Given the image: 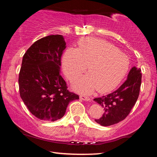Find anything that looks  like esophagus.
<instances>
[{
  "instance_id": "34e87169",
  "label": "esophagus",
  "mask_w": 157,
  "mask_h": 157,
  "mask_svg": "<svg viewBox=\"0 0 157 157\" xmlns=\"http://www.w3.org/2000/svg\"><path fill=\"white\" fill-rule=\"evenodd\" d=\"M79 98H80V99L85 100V101H90V100H91V98H90L88 96H86V95H80Z\"/></svg>"
}]
</instances>
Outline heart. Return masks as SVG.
I'll return each instance as SVG.
<instances>
[{
    "instance_id": "heart-1",
    "label": "heart",
    "mask_w": 157,
    "mask_h": 157,
    "mask_svg": "<svg viewBox=\"0 0 157 157\" xmlns=\"http://www.w3.org/2000/svg\"><path fill=\"white\" fill-rule=\"evenodd\" d=\"M84 75L73 84V89L83 94L98 90L105 93L118 86L127 73L128 57L109 42L95 38H84L79 42L78 48H69L63 57L66 75L71 82L82 73Z\"/></svg>"
}]
</instances>
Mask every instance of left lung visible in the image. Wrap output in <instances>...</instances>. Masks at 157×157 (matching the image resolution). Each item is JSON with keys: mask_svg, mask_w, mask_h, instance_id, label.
Here are the masks:
<instances>
[{"mask_svg": "<svg viewBox=\"0 0 157 157\" xmlns=\"http://www.w3.org/2000/svg\"><path fill=\"white\" fill-rule=\"evenodd\" d=\"M140 68H131L126 81L119 88L108 95L95 98L94 100L102 106L104 113L95 119L102 126H110L123 121L129 115L139 98L142 74Z\"/></svg>", "mask_w": 157, "mask_h": 157, "instance_id": "8db88e82", "label": "left lung"}]
</instances>
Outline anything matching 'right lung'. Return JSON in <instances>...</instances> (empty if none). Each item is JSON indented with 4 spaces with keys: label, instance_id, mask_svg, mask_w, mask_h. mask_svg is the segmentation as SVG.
I'll list each match as a JSON object with an SVG mask.
<instances>
[{
    "label": "right lung",
    "instance_id": "1",
    "mask_svg": "<svg viewBox=\"0 0 157 157\" xmlns=\"http://www.w3.org/2000/svg\"><path fill=\"white\" fill-rule=\"evenodd\" d=\"M62 35H49L32 45L23 55L18 85L22 100L32 114L46 121L62 118L79 95L70 92L60 74L66 48Z\"/></svg>",
    "mask_w": 157,
    "mask_h": 157
}]
</instances>
